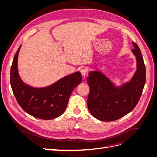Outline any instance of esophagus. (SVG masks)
<instances>
[{
	"instance_id": "obj_1",
	"label": "esophagus",
	"mask_w": 157,
	"mask_h": 157,
	"mask_svg": "<svg viewBox=\"0 0 157 157\" xmlns=\"http://www.w3.org/2000/svg\"><path fill=\"white\" fill-rule=\"evenodd\" d=\"M80 73H81V75L82 76L83 78L86 77V74H87V71H86V69H82L81 71H80Z\"/></svg>"
}]
</instances>
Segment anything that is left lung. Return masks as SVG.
<instances>
[{
  "instance_id": "1",
  "label": "left lung",
  "mask_w": 157,
  "mask_h": 157,
  "mask_svg": "<svg viewBox=\"0 0 157 157\" xmlns=\"http://www.w3.org/2000/svg\"><path fill=\"white\" fill-rule=\"evenodd\" d=\"M132 44L136 70L129 81L117 85L102 70L89 71L88 108L98 120L110 122L119 119L130 113L140 100L145 83V67L138 46L133 42Z\"/></svg>"
}]
</instances>
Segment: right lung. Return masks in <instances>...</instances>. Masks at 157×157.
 <instances>
[{
    "label": "right lung",
    "instance_id": "right-lung-1",
    "mask_svg": "<svg viewBox=\"0 0 157 157\" xmlns=\"http://www.w3.org/2000/svg\"><path fill=\"white\" fill-rule=\"evenodd\" d=\"M14 56L10 71V84L19 105L29 115L52 120L63 115L75 88L82 82L79 71L65 76L49 86L36 88L25 84L18 72V55Z\"/></svg>",
    "mask_w": 157,
    "mask_h": 157
}]
</instances>
